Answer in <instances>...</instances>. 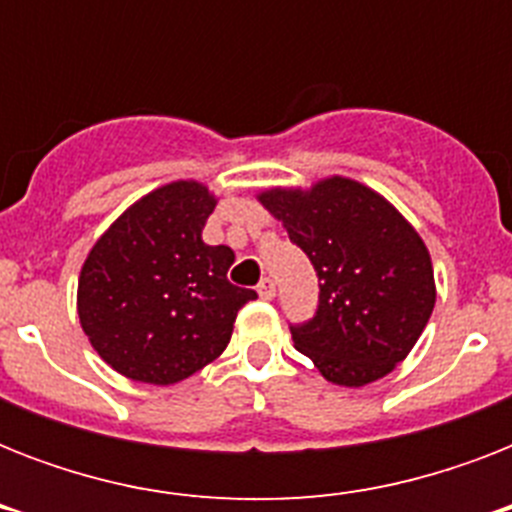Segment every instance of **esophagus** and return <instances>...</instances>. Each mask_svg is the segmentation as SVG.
<instances>
[{"label": "esophagus", "mask_w": 512, "mask_h": 512, "mask_svg": "<svg viewBox=\"0 0 512 512\" xmlns=\"http://www.w3.org/2000/svg\"><path fill=\"white\" fill-rule=\"evenodd\" d=\"M257 295L263 297V300H273L276 297V284L271 279H263L257 284Z\"/></svg>", "instance_id": "esophagus-1"}]
</instances>
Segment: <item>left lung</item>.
Returning a JSON list of instances; mask_svg holds the SVG:
<instances>
[{"mask_svg": "<svg viewBox=\"0 0 512 512\" xmlns=\"http://www.w3.org/2000/svg\"><path fill=\"white\" fill-rule=\"evenodd\" d=\"M257 201L319 276V311L292 327L295 348L345 388L393 372L436 305L430 252L414 225L382 193L342 175L265 188Z\"/></svg>", "mask_w": 512, "mask_h": 512, "instance_id": "1", "label": "left lung"}]
</instances>
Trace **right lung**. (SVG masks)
Returning a JSON list of instances; mask_svg holds the SVG:
<instances>
[{
	"mask_svg": "<svg viewBox=\"0 0 512 512\" xmlns=\"http://www.w3.org/2000/svg\"><path fill=\"white\" fill-rule=\"evenodd\" d=\"M217 196L199 180L159 185L92 244L76 289L79 324L98 356L127 380L175 385L212 364L255 289L233 287V249L201 228Z\"/></svg>",
	"mask_w": 512,
	"mask_h": 512,
	"instance_id": "obj_1",
	"label": "right lung"
}]
</instances>
